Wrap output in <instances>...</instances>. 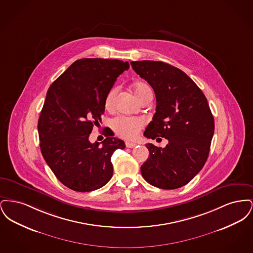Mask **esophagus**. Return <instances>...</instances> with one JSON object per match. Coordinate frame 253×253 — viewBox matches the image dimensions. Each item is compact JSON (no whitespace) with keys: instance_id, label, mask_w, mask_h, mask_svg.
Here are the masks:
<instances>
[{"instance_id":"esophagus-1","label":"esophagus","mask_w":253,"mask_h":253,"mask_svg":"<svg viewBox=\"0 0 253 253\" xmlns=\"http://www.w3.org/2000/svg\"><path fill=\"white\" fill-rule=\"evenodd\" d=\"M125 145H126V147H127V148H133V147H135V146H136L135 143H133V142H130V141H126V142H125Z\"/></svg>"}]
</instances>
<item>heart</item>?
<instances>
[{
    "label": "heart",
    "mask_w": 253,
    "mask_h": 253,
    "mask_svg": "<svg viewBox=\"0 0 253 253\" xmlns=\"http://www.w3.org/2000/svg\"><path fill=\"white\" fill-rule=\"evenodd\" d=\"M132 91L135 96L142 101L146 96L152 95L153 91L151 87L144 83H136L132 85ZM119 93V87H113L106 95L104 100V107L111 111L115 106V100ZM145 121L141 118L132 117H117L111 121V127L118 135L123 138L132 139L134 138L139 131L144 127Z\"/></svg>",
    "instance_id": "1"
}]
</instances>
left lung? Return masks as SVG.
<instances>
[{
  "label": "left lung",
  "instance_id": "obj_1",
  "mask_svg": "<svg viewBox=\"0 0 253 253\" xmlns=\"http://www.w3.org/2000/svg\"><path fill=\"white\" fill-rule=\"evenodd\" d=\"M131 65L157 97V112L144 135L169 141L165 148L146 144L150 156L140 168L142 176L157 188L178 189L204 167L214 132L213 116L201 89L180 69L154 60Z\"/></svg>",
  "mask_w": 253,
  "mask_h": 253
}]
</instances>
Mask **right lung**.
Segmentation results:
<instances>
[{
    "instance_id": "1",
    "label": "right lung",
    "mask_w": 253,
    "mask_h": 253,
    "mask_svg": "<svg viewBox=\"0 0 253 253\" xmlns=\"http://www.w3.org/2000/svg\"><path fill=\"white\" fill-rule=\"evenodd\" d=\"M129 67L120 60L81 59L49 87L38 121L40 147L56 177L73 191H95L113 176L111 157L124 141L108 128L100 143L89 135L101 121L106 95Z\"/></svg>"
}]
</instances>
